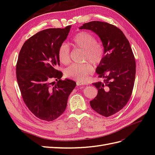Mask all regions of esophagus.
<instances>
[{"label": "esophagus", "instance_id": "esophagus-1", "mask_svg": "<svg viewBox=\"0 0 155 155\" xmlns=\"http://www.w3.org/2000/svg\"><path fill=\"white\" fill-rule=\"evenodd\" d=\"M76 84H77L78 86H81V85H85V83H83V82H81V81H77Z\"/></svg>", "mask_w": 155, "mask_h": 155}]
</instances>
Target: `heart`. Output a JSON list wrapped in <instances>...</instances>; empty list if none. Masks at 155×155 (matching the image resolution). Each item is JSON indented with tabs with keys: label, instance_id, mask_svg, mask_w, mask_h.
I'll return each mask as SVG.
<instances>
[{
	"label": "heart",
	"instance_id": "obj_1",
	"mask_svg": "<svg viewBox=\"0 0 155 155\" xmlns=\"http://www.w3.org/2000/svg\"><path fill=\"white\" fill-rule=\"evenodd\" d=\"M73 45L77 48L84 50L83 61L81 64H74L64 71V75L78 81L85 82L94 72L92 64H100L105 57V48L100 42L97 41L96 37L88 31H80L72 39ZM58 58L63 64L71 62L70 48L68 44L63 43L58 49Z\"/></svg>",
	"mask_w": 155,
	"mask_h": 155
}]
</instances>
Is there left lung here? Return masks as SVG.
Here are the masks:
<instances>
[{
	"instance_id": "left-lung-1",
	"label": "left lung",
	"mask_w": 155,
	"mask_h": 155,
	"mask_svg": "<svg viewBox=\"0 0 155 155\" xmlns=\"http://www.w3.org/2000/svg\"><path fill=\"white\" fill-rule=\"evenodd\" d=\"M79 28L95 32L105 48L104 59L96 68L104 82L93 83L98 93L90 104L98 114L109 117L122 109L132 94L136 76L133 50L122 31L109 23L92 21Z\"/></svg>"
}]
</instances>
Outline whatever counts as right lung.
Returning a JSON list of instances; mask_svg holds the SVG:
<instances>
[{
    "instance_id": "right-lung-1",
    "label": "right lung",
    "mask_w": 155,
    "mask_h": 155,
    "mask_svg": "<svg viewBox=\"0 0 155 155\" xmlns=\"http://www.w3.org/2000/svg\"><path fill=\"white\" fill-rule=\"evenodd\" d=\"M71 26L42 30L25 41L18 54L16 76L26 107L37 118L51 121L65 110L69 95L76 86L70 79H61L59 46ZM55 79L56 83L51 82Z\"/></svg>"
}]
</instances>
